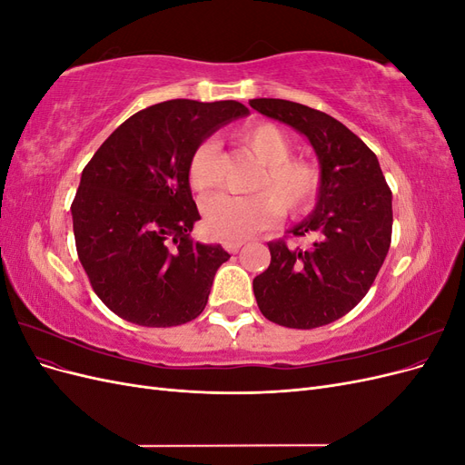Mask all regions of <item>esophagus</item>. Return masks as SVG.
<instances>
[{
  "label": "esophagus",
  "mask_w": 465,
  "mask_h": 465,
  "mask_svg": "<svg viewBox=\"0 0 465 465\" xmlns=\"http://www.w3.org/2000/svg\"><path fill=\"white\" fill-rule=\"evenodd\" d=\"M223 246L224 250L231 252V254H236V252L244 246V241H224Z\"/></svg>",
  "instance_id": "obj_1"
}]
</instances>
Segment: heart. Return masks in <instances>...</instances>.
I'll return each instance as SVG.
<instances>
[{
	"label": "heart",
	"mask_w": 465,
	"mask_h": 465,
	"mask_svg": "<svg viewBox=\"0 0 465 465\" xmlns=\"http://www.w3.org/2000/svg\"><path fill=\"white\" fill-rule=\"evenodd\" d=\"M234 139L262 163L250 184V195L217 193L203 203L209 234L224 241H244L281 217H301L311 211L322 192V171L314 161L291 157V142L272 122H256L234 132ZM188 186L207 193L219 182V147L203 142L186 166Z\"/></svg>",
	"instance_id": "1"
}]
</instances>
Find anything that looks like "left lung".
Returning <instances> with one entry per match:
<instances>
[{"mask_svg":"<svg viewBox=\"0 0 465 465\" xmlns=\"http://www.w3.org/2000/svg\"><path fill=\"white\" fill-rule=\"evenodd\" d=\"M250 106L289 124L312 143L322 168L314 213L291 232L316 234L312 246L272 241V263L254 279L262 314L285 328L312 330L340 320L364 299L391 242V190L376 154L326 112L283 98Z\"/></svg>","mask_w":465,"mask_h":465,"instance_id":"left-lung-1","label":"left lung"}]
</instances>
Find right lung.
Listing matches in <instances>:
<instances>
[{"label": "right lung", "instance_id": "obj_1", "mask_svg": "<svg viewBox=\"0 0 465 465\" xmlns=\"http://www.w3.org/2000/svg\"><path fill=\"white\" fill-rule=\"evenodd\" d=\"M248 114L236 101L176 98L125 120L83 168L72 203L79 262L112 312L145 328L198 318L219 265V244L193 242L202 219L186 166L219 125Z\"/></svg>", "mask_w": 465, "mask_h": 465}]
</instances>
